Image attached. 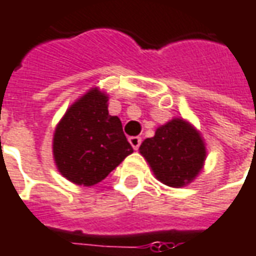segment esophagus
I'll return each mask as SVG.
<instances>
[{"instance_id":"esophagus-1","label":"esophagus","mask_w":256,"mask_h":256,"mask_svg":"<svg viewBox=\"0 0 256 256\" xmlns=\"http://www.w3.org/2000/svg\"><path fill=\"white\" fill-rule=\"evenodd\" d=\"M141 137H130V138H128V142H130V144H132V146H133L134 150H138V148H140V146H141Z\"/></svg>"}]
</instances>
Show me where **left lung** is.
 I'll return each instance as SVG.
<instances>
[{
  "label": "left lung",
  "instance_id": "1",
  "mask_svg": "<svg viewBox=\"0 0 256 256\" xmlns=\"http://www.w3.org/2000/svg\"><path fill=\"white\" fill-rule=\"evenodd\" d=\"M140 154L159 182L176 188L191 183L206 158L200 133L178 118L158 128L154 137L142 141Z\"/></svg>",
  "mask_w": 256,
  "mask_h": 256
}]
</instances>
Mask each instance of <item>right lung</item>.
<instances>
[{"label": "right lung", "instance_id": "obj_1", "mask_svg": "<svg viewBox=\"0 0 256 256\" xmlns=\"http://www.w3.org/2000/svg\"><path fill=\"white\" fill-rule=\"evenodd\" d=\"M54 159L60 174L78 186H94L133 152L122 122L108 112L98 88L70 105L54 133Z\"/></svg>", "mask_w": 256, "mask_h": 256}]
</instances>
